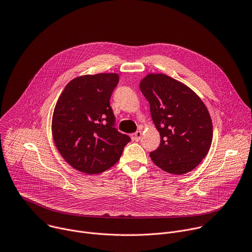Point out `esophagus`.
I'll return each mask as SVG.
<instances>
[{
	"label": "esophagus",
	"instance_id": "1",
	"mask_svg": "<svg viewBox=\"0 0 252 252\" xmlns=\"http://www.w3.org/2000/svg\"><path fill=\"white\" fill-rule=\"evenodd\" d=\"M141 137H142V132L141 131H137L133 134V139L135 141H140L141 140Z\"/></svg>",
	"mask_w": 252,
	"mask_h": 252
}]
</instances>
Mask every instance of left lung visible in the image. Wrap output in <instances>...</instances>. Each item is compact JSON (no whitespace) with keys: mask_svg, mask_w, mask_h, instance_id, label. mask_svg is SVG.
Returning a JSON list of instances; mask_svg holds the SVG:
<instances>
[{"mask_svg":"<svg viewBox=\"0 0 252 252\" xmlns=\"http://www.w3.org/2000/svg\"><path fill=\"white\" fill-rule=\"evenodd\" d=\"M140 89L161 136L151 159L174 175L193 170L209 153L213 141V122L203 100L164 73H149L141 80Z\"/></svg>","mask_w":252,"mask_h":252,"instance_id":"1","label":"left lung"}]
</instances>
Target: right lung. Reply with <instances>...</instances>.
Instances as JSON below:
<instances>
[{
    "instance_id": "right-lung-1",
    "label": "right lung",
    "mask_w": 252,
    "mask_h": 252,
    "mask_svg": "<svg viewBox=\"0 0 252 252\" xmlns=\"http://www.w3.org/2000/svg\"><path fill=\"white\" fill-rule=\"evenodd\" d=\"M117 73L78 76L69 81L56 104L52 132L62 157L75 170L102 173L120 159L130 137L114 127L111 94Z\"/></svg>"
}]
</instances>
